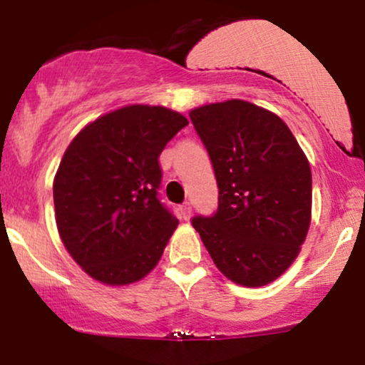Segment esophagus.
<instances>
[{"label": "esophagus", "instance_id": "34e87169", "mask_svg": "<svg viewBox=\"0 0 365 365\" xmlns=\"http://www.w3.org/2000/svg\"><path fill=\"white\" fill-rule=\"evenodd\" d=\"M192 215V204L190 202H183L182 206H180V216L183 217V220H188Z\"/></svg>", "mask_w": 365, "mask_h": 365}]
</instances>
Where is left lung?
<instances>
[{"instance_id":"left-lung-1","label":"left lung","mask_w":365,"mask_h":365,"mask_svg":"<svg viewBox=\"0 0 365 365\" xmlns=\"http://www.w3.org/2000/svg\"><path fill=\"white\" fill-rule=\"evenodd\" d=\"M217 182V209L194 216L226 278L262 287L288 269L311 225L312 175L279 116L240 99L190 111Z\"/></svg>"}]
</instances>
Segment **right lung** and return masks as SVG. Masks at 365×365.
<instances>
[{"label":"right lung","mask_w":365,"mask_h":365,"mask_svg":"<svg viewBox=\"0 0 365 365\" xmlns=\"http://www.w3.org/2000/svg\"><path fill=\"white\" fill-rule=\"evenodd\" d=\"M188 121L163 106L121 108L78 133L53 185L66 250L108 284L144 278L161 259L178 220L161 202L159 154Z\"/></svg>","instance_id":"obj_1"}]
</instances>
